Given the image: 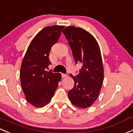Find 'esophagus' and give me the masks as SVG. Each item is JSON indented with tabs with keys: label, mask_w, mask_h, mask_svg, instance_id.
<instances>
[{
	"label": "esophagus",
	"mask_w": 133,
	"mask_h": 133,
	"mask_svg": "<svg viewBox=\"0 0 133 133\" xmlns=\"http://www.w3.org/2000/svg\"><path fill=\"white\" fill-rule=\"evenodd\" d=\"M62 78L68 77V75H65V74H62Z\"/></svg>",
	"instance_id": "esophagus-1"
}]
</instances>
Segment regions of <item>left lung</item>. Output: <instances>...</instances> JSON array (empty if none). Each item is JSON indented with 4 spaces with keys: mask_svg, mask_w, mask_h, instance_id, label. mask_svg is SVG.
I'll list each match as a JSON object with an SVG mask.
<instances>
[{
    "mask_svg": "<svg viewBox=\"0 0 133 133\" xmlns=\"http://www.w3.org/2000/svg\"><path fill=\"white\" fill-rule=\"evenodd\" d=\"M70 46L75 62L83 66L68 92L71 103L79 108L91 107L99 95L104 79V68L99 46L90 33L80 27L67 26L62 31Z\"/></svg>",
    "mask_w": 133,
    "mask_h": 133,
    "instance_id": "8db88e82",
    "label": "left lung"
}]
</instances>
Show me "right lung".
<instances>
[{"mask_svg":"<svg viewBox=\"0 0 133 133\" xmlns=\"http://www.w3.org/2000/svg\"><path fill=\"white\" fill-rule=\"evenodd\" d=\"M62 25L46 26L30 42L21 65V85L28 103L36 108L48 104L55 94L61 73L46 71L51 64L49 54L51 46L58 41Z\"/></svg>","mask_w":133,"mask_h":133,"instance_id":"1","label":"right lung"}]
</instances>
